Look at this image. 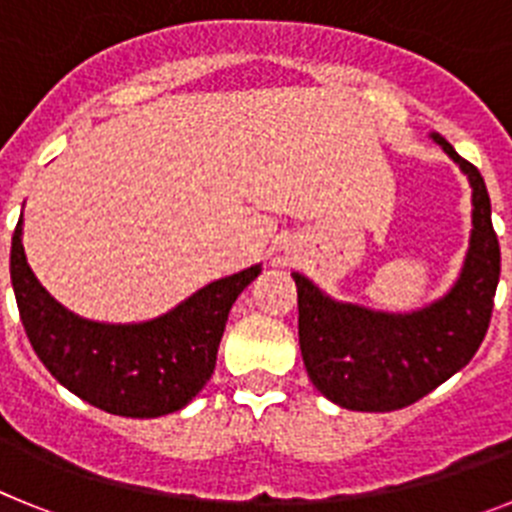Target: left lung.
<instances>
[{
	"label": "left lung",
	"mask_w": 512,
	"mask_h": 512,
	"mask_svg": "<svg viewBox=\"0 0 512 512\" xmlns=\"http://www.w3.org/2000/svg\"><path fill=\"white\" fill-rule=\"evenodd\" d=\"M433 140L472 184V238L459 279L446 297L408 315L330 300L292 274L300 307V351L312 384L346 410L408 408L472 361L490 328L500 279V243L485 179L449 140Z\"/></svg>",
	"instance_id": "left-lung-1"
}]
</instances>
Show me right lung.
Returning a JSON list of instances; mask_svg holds the SVG:
<instances>
[{
	"label": "right lung",
	"instance_id": "1",
	"mask_svg": "<svg viewBox=\"0 0 512 512\" xmlns=\"http://www.w3.org/2000/svg\"><path fill=\"white\" fill-rule=\"evenodd\" d=\"M261 266L217 279L148 323L84 320L45 292L27 266L22 215L12 235L9 274L25 333L45 369L76 397L122 418L182 410L215 372L228 312Z\"/></svg>",
	"mask_w": 512,
	"mask_h": 512
}]
</instances>
